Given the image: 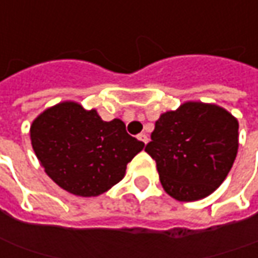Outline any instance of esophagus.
Here are the masks:
<instances>
[{"instance_id":"esophagus-1","label":"esophagus","mask_w":258,"mask_h":258,"mask_svg":"<svg viewBox=\"0 0 258 258\" xmlns=\"http://www.w3.org/2000/svg\"><path fill=\"white\" fill-rule=\"evenodd\" d=\"M138 140L143 141L144 144H147L148 143V136H147L146 133H141V134H138Z\"/></svg>"}]
</instances>
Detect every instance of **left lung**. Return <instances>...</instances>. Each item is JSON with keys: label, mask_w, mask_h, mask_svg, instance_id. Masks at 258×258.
<instances>
[{"label": "left lung", "mask_w": 258, "mask_h": 258, "mask_svg": "<svg viewBox=\"0 0 258 258\" xmlns=\"http://www.w3.org/2000/svg\"><path fill=\"white\" fill-rule=\"evenodd\" d=\"M146 151L156 160L164 191L197 201L226 180L238 151V121L217 104L185 101L156 121Z\"/></svg>", "instance_id": "1"}]
</instances>
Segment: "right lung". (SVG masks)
Wrapping results in <instances>:
<instances>
[{"label":"right lung","mask_w":258,"mask_h":258,"mask_svg":"<svg viewBox=\"0 0 258 258\" xmlns=\"http://www.w3.org/2000/svg\"><path fill=\"white\" fill-rule=\"evenodd\" d=\"M31 146L49 178L78 197H97L120 182L130 161L144 148L120 118L104 121L97 110L58 102L37 115Z\"/></svg>","instance_id":"1"}]
</instances>
